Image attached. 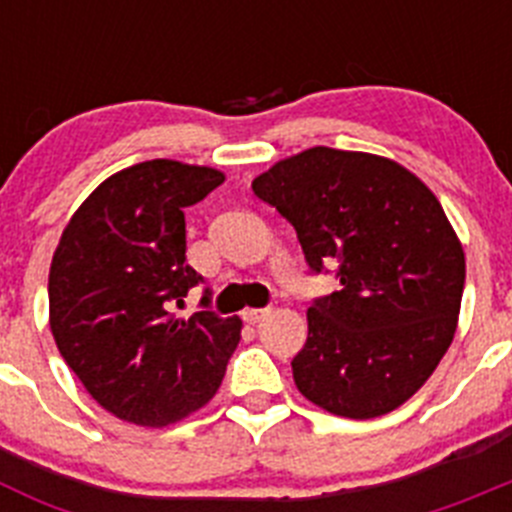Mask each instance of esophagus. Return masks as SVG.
Returning <instances> with one entry per match:
<instances>
[{
	"label": "esophagus",
	"instance_id": "esophagus-1",
	"mask_svg": "<svg viewBox=\"0 0 512 512\" xmlns=\"http://www.w3.org/2000/svg\"><path fill=\"white\" fill-rule=\"evenodd\" d=\"M266 315H269V307H248V310H243V320L246 323H259Z\"/></svg>",
	"mask_w": 512,
	"mask_h": 512
}]
</instances>
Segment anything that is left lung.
<instances>
[{
	"mask_svg": "<svg viewBox=\"0 0 512 512\" xmlns=\"http://www.w3.org/2000/svg\"><path fill=\"white\" fill-rule=\"evenodd\" d=\"M297 230L315 274L341 289L307 307L292 359L297 390L341 418H379L410 400L449 351L464 248L436 194L390 158L315 146L253 179Z\"/></svg>",
	"mask_w": 512,
	"mask_h": 512,
	"instance_id": "1",
	"label": "left lung"
}]
</instances>
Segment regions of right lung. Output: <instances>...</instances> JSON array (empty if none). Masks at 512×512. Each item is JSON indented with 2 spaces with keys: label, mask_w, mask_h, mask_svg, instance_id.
Segmentation results:
<instances>
[{
  "label": "right lung",
  "mask_w": 512,
  "mask_h": 512,
  "mask_svg": "<svg viewBox=\"0 0 512 512\" xmlns=\"http://www.w3.org/2000/svg\"><path fill=\"white\" fill-rule=\"evenodd\" d=\"M223 182L210 166L153 158L104 179L63 228L48 277L53 338L120 420L164 428L200 410L241 341L235 315L174 312L202 282L187 264L184 207Z\"/></svg>",
  "instance_id": "add662e5"
}]
</instances>
